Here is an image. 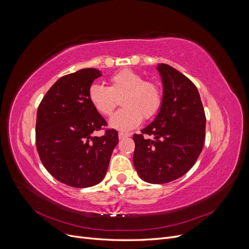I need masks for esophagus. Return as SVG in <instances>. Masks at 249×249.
I'll return each mask as SVG.
<instances>
[{"instance_id": "1", "label": "esophagus", "mask_w": 249, "mask_h": 249, "mask_svg": "<svg viewBox=\"0 0 249 249\" xmlns=\"http://www.w3.org/2000/svg\"><path fill=\"white\" fill-rule=\"evenodd\" d=\"M131 134L130 133H126V132H119L118 133V137L119 139H124V138H126V137H130Z\"/></svg>"}]
</instances>
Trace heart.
<instances>
[{
    "label": "heart",
    "mask_w": 249,
    "mask_h": 249,
    "mask_svg": "<svg viewBox=\"0 0 249 249\" xmlns=\"http://www.w3.org/2000/svg\"><path fill=\"white\" fill-rule=\"evenodd\" d=\"M110 87L93 83L88 89V99L94 109L105 116L112 114L123 97L124 108L110 119V126L127 131L136 127L142 118H152L159 111L162 104V93L155 83L132 70L115 72L109 79Z\"/></svg>",
    "instance_id": "heart-1"
}]
</instances>
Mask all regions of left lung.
Here are the masks:
<instances>
[{
	"label": "left lung",
	"mask_w": 249,
	"mask_h": 249,
	"mask_svg": "<svg viewBox=\"0 0 249 249\" xmlns=\"http://www.w3.org/2000/svg\"><path fill=\"white\" fill-rule=\"evenodd\" d=\"M157 70L162 104L154 122L133 135V162L144 182L165 184L183 177L196 162L205 143L206 115L189 79L168 64H158Z\"/></svg>",
	"instance_id": "8db88e82"
}]
</instances>
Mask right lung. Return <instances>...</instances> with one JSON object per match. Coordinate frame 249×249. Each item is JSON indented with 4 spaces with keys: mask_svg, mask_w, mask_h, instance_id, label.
<instances>
[{
    "mask_svg": "<svg viewBox=\"0 0 249 249\" xmlns=\"http://www.w3.org/2000/svg\"><path fill=\"white\" fill-rule=\"evenodd\" d=\"M102 76L83 69L60 78L37 110L36 147L43 166L59 182L74 188L92 187L106 176L118 133H92L107 123L89 102L88 89Z\"/></svg>",
    "mask_w": 249,
    "mask_h": 249,
    "instance_id": "obj_1",
    "label": "right lung"
}]
</instances>
